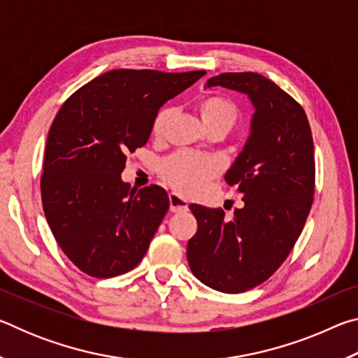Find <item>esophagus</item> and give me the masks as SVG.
Here are the masks:
<instances>
[{
	"mask_svg": "<svg viewBox=\"0 0 358 358\" xmlns=\"http://www.w3.org/2000/svg\"><path fill=\"white\" fill-rule=\"evenodd\" d=\"M169 202H171V211H173V213H181V211L187 210V201L180 197L178 194H169Z\"/></svg>",
	"mask_w": 358,
	"mask_h": 358,
	"instance_id": "obj_1",
	"label": "esophagus"
}]
</instances>
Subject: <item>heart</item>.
Segmentation results:
<instances>
[{
	"mask_svg": "<svg viewBox=\"0 0 358 358\" xmlns=\"http://www.w3.org/2000/svg\"><path fill=\"white\" fill-rule=\"evenodd\" d=\"M196 107L207 128L211 124H222L230 129L238 118V110L234 102L217 94L202 96L197 99ZM172 113V107H162L156 113L153 128H151L153 136L162 134ZM220 161L213 156L178 151L161 161L159 173L162 180H166L175 189L191 196L201 191L205 183L220 172Z\"/></svg>",
	"mask_w": 358,
	"mask_h": 358,
	"instance_id": "b5f03b06",
	"label": "heart"
}]
</instances>
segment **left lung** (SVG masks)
Returning a JSON list of instances; mask_svg holds the SVG:
<instances>
[{
    "mask_svg": "<svg viewBox=\"0 0 358 358\" xmlns=\"http://www.w3.org/2000/svg\"><path fill=\"white\" fill-rule=\"evenodd\" d=\"M207 87L245 93L256 110L245 148L224 177L243 194L245 207L227 221L222 208L191 203L197 232L186 256L205 286L240 294L268 280L300 237L316 180L313 134L299 102L256 72H226Z\"/></svg>",
    "mask_w": 358,
    "mask_h": 358,
    "instance_id": "8db88e82",
    "label": "left lung"
}]
</instances>
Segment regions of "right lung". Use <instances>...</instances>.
I'll use <instances>...</instances> for the list:
<instances>
[{
  "mask_svg": "<svg viewBox=\"0 0 358 358\" xmlns=\"http://www.w3.org/2000/svg\"><path fill=\"white\" fill-rule=\"evenodd\" d=\"M203 74L108 71L58 110L45 145L42 207L57 243L83 273L113 278L143 259L169 196L157 185L123 183L126 155L148 142L162 104Z\"/></svg>",
  "mask_w": 358,
  "mask_h": 358,
  "instance_id": "right-lung-1",
  "label": "right lung"
}]
</instances>
